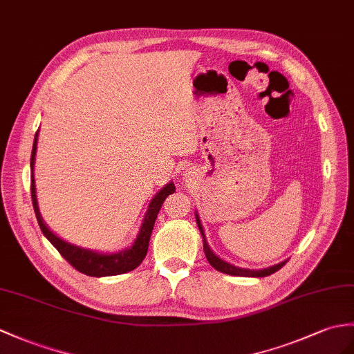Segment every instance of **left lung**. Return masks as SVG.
Wrapping results in <instances>:
<instances>
[{"label":"left lung","mask_w":354,"mask_h":354,"mask_svg":"<svg viewBox=\"0 0 354 354\" xmlns=\"http://www.w3.org/2000/svg\"><path fill=\"white\" fill-rule=\"evenodd\" d=\"M196 221H197V226H199V231L202 234V238H203V252H205V257H207L209 264L214 267L217 271H221V273L225 274H231V276H248V277H264V276H270L276 273L277 270H281L285 262H281V264L277 266H273V267H268V268H264V270H249V268H238L235 266H231L227 264L226 261L220 259L218 257H216L214 253H212V250L209 249V245L207 243V238H205V234H203V229H202V225H201V220L199 217L196 216Z\"/></svg>","instance_id":"left-lung-1"}]
</instances>
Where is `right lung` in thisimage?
Returning <instances> with one entry per match:
<instances>
[{
	"label": "right lung",
	"instance_id": "right-lung-1",
	"mask_svg": "<svg viewBox=\"0 0 354 354\" xmlns=\"http://www.w3.org/2000/svg\"><path fill=\"white\" fill-rule=\"evenodd\" d=\"M36 149H37V133L35 143H32V151H31V170L35 167V157H36ZM175 185L174 183L167 184L162 190L153 197L152 202L149 203V209H147V214L145 217L143 226L140 229V234L137 236L136 243L133 248H129L119 253L113 254H101L92 250H86L77 248V245H72L60 240L59 236L54 235L46 225L44 223L42 217H40V212L37 208V201H36V185H35V178L31 175V201H32V208H35V214L37 218V223L40 226V231L48 238L49 243H51L54 248L59 250L62 257L69 262V264L84 273L87 276L93 277H102V276H114V274H122L137 268L142 264L146 253H147V245H149V238L152 234V229L155 225V220H157L158 212L162 207V202L166 201V197L171 193H175Z\"/></svg>",
	"mask_w": 354,
	"mask_h": 354
}]
</instances>
